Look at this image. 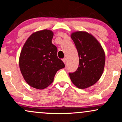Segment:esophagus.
Wrapping results in <instances>:
<instances>
[{
	"label": "esophagus",
	"instance_id": "34e87169",
	"mask_svg": "<svg viewBox=\"0 0 122 122\" xmlns=\"http://www.w3.org/2000/svg\"><path fill=\"white\" fill-rule=\"evenodd\" d=\"M62 61H63V62H64V64H65L66 62V59L65 58H63V59H62Z\"/></svg>",
	"mask_w": 122,
	"mask_h": 122
}]
</instances>
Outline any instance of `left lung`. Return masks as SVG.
Masks as SVG:
<instances>
[{"mask_svg": "<svg viewBox=\"0 0 122 122\" xmlns=\"http://www.w3.org/2000/svg\"><path fill=\"white\" fill-rule=\"evenodd\" d=\"M79 57V66L69 73L71 81L77 88L85 89L95 84L104 71L106 56L103 47L92 35L85 31L71 34Z\"/></svg>", "mask_w": 122, "mask_h": 122, "instance_id": "8db88e82", "label": "left lung"}]
</instances>
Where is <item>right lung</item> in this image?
<instances>
[{
    "label": "right lung",
    "instance_id": "1",
    "mask_svg": "<svg viewBox=\"0 0 122 122\" xmlns=\"http://www.w3.org/2000/svg\"><path fill=\"white\" fill-rule=\"evenodd\" d=\"M53 31L43 30L33 33L21 50L19 64L26 82L36 89L46 88L65 64L57 57V48L51 42Z\"/></svg>",
    "mask_w": 122,
    "mask_h": 122
}]
</instances>
